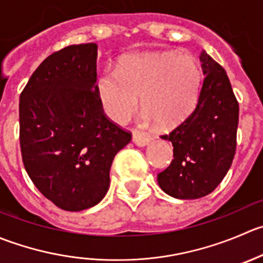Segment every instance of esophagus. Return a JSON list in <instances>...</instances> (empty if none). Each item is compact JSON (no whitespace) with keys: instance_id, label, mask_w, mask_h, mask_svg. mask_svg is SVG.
I'll return each mask as SVG.
<instances>
[{"instance_id":"esophagus-1","label":"esophagus","mask_w":263,"mask_h":263,"mask_svg":"<svg viewBox=\"0 0 263 263\" xmlns=\"http://www.w3.org/2000/svg\"><path fill=\"white\" fill-rule=\"evenodd\" d=\"M150 140L152 139L147 136H145L142 132L136 131V132H134V135H132V141H134L135 145H137V146H141V147L146 146V145L150 142Z\"/></svg>"}]
</instances>
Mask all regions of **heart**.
Segmentation results:
<instances>
[{"instance_id": "obj_1", "label": "heart", "mask_w": 263, "mask_h": 263, "mask_svg": "<svg viewBox=\"0 0 263 263\" xmlns=\"http://www.w3.org/2000/svg\"><path fill=\"white\" fill-rule=\"evenodd\" d=\"M199 85L200 69L193 56L129 53L119 59L116 72L101 73L96 90L104 111L117 123L134 114L140 96L145 121L171 127L190 113Z\"/></svg>"}]
</instances>
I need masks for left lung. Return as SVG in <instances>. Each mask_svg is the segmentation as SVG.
Segmentation results:
<instances>
[{
    "instance_id": "left-lung-1",
    "label": "left lung",
    "mask_w": 263,
    "mask_h": 263,
    "mask_svg": "<svg viewBox=\"0 0 263 263\" xmlns=\"http://www.w3.org/2000/svg\"><path fill=\"white\" fill-rule=\"evenodd\" d=\"M199 59L204 80L195 108L162 136L172 142L173 159L158 175V183L176 199H198L212 193L235 155L239 104L225 69L204 50Z\"/></svg>"
}]
</instances>
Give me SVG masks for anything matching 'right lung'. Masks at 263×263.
<instances>
[{"instance_id": "obj_1", "label": "right lung", "mask_w": 263, "mask_h": 263, "mask_svg": "<svg viewBox=\"0 0 263 263\" xmlns=\"http://www.w3.org/2000/svg\"><path fill=\"white\" fill-rule=\"evenodd\" d=\"M98 45L46 58L19 100L23 163L35 187L70 212L101 202L114 157L131 134L109 121L96 90Z\"/></svg>"}]
</instances>
